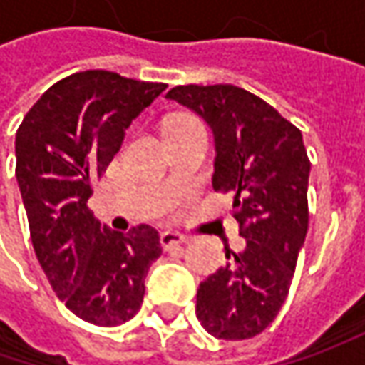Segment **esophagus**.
I'll return each instance as SVG.
<instances>
[{
    "label": "esophagus",
    "mask_w": 365,
    "mask_h": 365,
    "mask_svg": "<svg viewBox=\"0 0 365 365\" xmlns=\"http://www.w3.org/2000/svg\"><path fill=\"white\" fill-rule=\"evenodd\" d=\"M160 242H162V245H164V247H173V245L187 244V242H189V237H187V235H182V233L168 230V232H162Z\"/></svg>",
    "instance_id": "esophagus-1"
}]
</instances>
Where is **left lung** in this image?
I'll return each instance as SVG.
<instances>
[{
    "label": "left lung",
    "mask_w": 365,
    "mask_h": 365,
    "mask_svg": "<svg viewBox=\"0 0 365 365\" xmlns=\"http://www.w3.org/2000/svg\"><path fill=\"white\" fill-rule=\"evenodd\" d=\"M166 97L211 128L213 189L233 192L232 215L245 240L237 254L225 247L227 264L201 282L197 319L217 339H250L287 301L309 230L311 162L302 133L258 95L235 85H180Z\"/></svg>",
    "instance_id": "obj_1"
}]
</instances>
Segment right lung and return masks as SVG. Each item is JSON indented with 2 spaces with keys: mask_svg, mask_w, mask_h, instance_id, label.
I'll list each match as a JSON object with an SVG mask.
<instances>
[{
  "mask_svg": "<svg viewBox=\"0 0 365 365\" xmlns=\"http://www.w3.org/2000/svg\"><path fill=\"white\" fill-rule=\"evenodd\" d=\"M164 89L109 71L75 73L36 101L16 133V178L36 258L66 309L99 327L140 311L162 247L154 227L113 232L87 203L130 123Z\"/></svg>",
  "mask_w": 365,
  "mask_h": 365,
  "instance_id": "1",
  "label": "right lung"
}]
</instances>
